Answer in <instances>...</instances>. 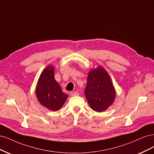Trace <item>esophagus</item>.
Segmentation results:
<instances>
[{
  "label": "esophagus",
  "instance_id": "esophagus-1",
  "mask_svg": "<svg viewBox=\"0 0 154 154\" xmlns=\"http://www.w3.org/2000/svg\"><path fill=\"white\" fill-rule=\"evenodd\" d=\"M70 95L72 97H73V96H77L79 95V93L77 92V91H71L70 92Z\"/></svg>",
  "mask_w": 154,
  "mask_h": 154
}]
</instances>
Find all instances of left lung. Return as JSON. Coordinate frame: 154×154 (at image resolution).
Wrapping results in <instances>:
<instances>
[{
  "label": "left lung",
  "mask_w": 154,
  "mask_h": 154,
  "mask_svg": "<svg viewBox=\"0 0 154 154\" xmlns=\"http://www.w3.org/2000/svg\"><path fill=\"white\" fill-rule=\"evenodd\" d=\"M84 94L91 108L97 112L105 111L115 100V88L109 74L101 66L89 72Z\"/></svg>",
  "instance_id": "1"
}]
</instances>
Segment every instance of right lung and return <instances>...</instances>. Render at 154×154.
Listing matches in <instances>:
<instances>
[{"instance_id":"right-lung-1","label":"right lung","mask_w":154,"mask_h":154,"mask_svg":"<svg viewBox=\"0 0 154 154\" xmlns=\"http://www.w3.org/2000/svg\"><path fill=\"white\" fill-rule=\"evenodd\" d=\"M36 95L42 105L56 111L60 109L68 95L64 94L54 78V69L48 66L42 73L36 89Z\"/></svg>"}]
</instances>
